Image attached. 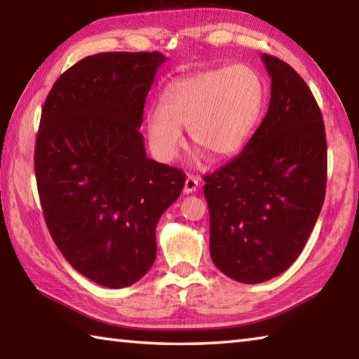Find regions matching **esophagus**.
I'll return each instance as SVG.
<instances>
[{
	"label": "esophagus",
	"instance_id": "34e87169",
	"mask_svg": "<svg viewBox=\"0 0 359 359\" xmlns=\"http://www.w3.org/2000/svg\"><path fill=\"white\" fill-rule=\"evenodd\" d=\"M199 187V179L194 177V175H188L187 180H185V187H184V193L190 194V193H194L198 190Z\"/></svg>",
	"mask_w": 359,
	"mask_h": 359
}]
</instances>
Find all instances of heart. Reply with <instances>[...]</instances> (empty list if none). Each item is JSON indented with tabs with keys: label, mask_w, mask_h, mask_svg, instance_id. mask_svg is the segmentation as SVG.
Returning a JSON list of instances; mask_svg holds the SVG:
<instances>
[{
	"label": "heart",
	"mask_w": 359,
	"mask_h": 359,
	"mask_svg": "<svg viewBox=\"0 0 359 359\" xmlns=\"http://www.w3.org/2000/svg\"><path fill=\"white\" fill-rule=\"evenodd\" d=\"M266 102L259 72L247 63L175 79L163 90L160 107L147 115L151 150L172 161L184 147L182 126L193 144L217 158L238 155L250 141Z\"/></svg>",
	"instance_id": "heart-1"
}]
</instances>
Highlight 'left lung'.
<instances>
[{"instance_id": "1", "label": "left lung", "mask_w": 359, "mask_h": 359, "mask_svg": "<svg viewBox=\"0 0 359 359\" xmlns=\"http://www.w3.org/2000/svg\"><path fill=\"white\" fill-rule=\"evenodd\" d=\"M271 76L266 117L239 156L205 175L210 257L224 276L261 283L299 257L326 191L323 117L302 77L261 55Z\"/></svg>"}]
</instances>
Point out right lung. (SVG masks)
I'll list each match as a JSON object with an SVG mask.
<instances>
[{"label": "right lung", "mask_w": 359, "mask_h": 359, "mask_svg": "<svg viewBox=\"0 0 359 359\" xmlns=\"http://www.w3.org/2000/svg\"><path fill=\"white\" fill-rule=\"evenodd\" d=\"M160 52H106L63 72L41 114L34 171L66 261L107 288L130 287L156 257L155 229L185 174L145 155L142 114Z\"/></svg>", "instance_id": "1"}]
</instances>
